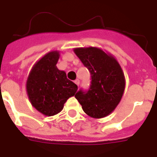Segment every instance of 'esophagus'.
Masks as SVG:
<instances>
[{"label":"esophagus","mask_w":157,"mask_h":157,"mask_svg":"<svg viewBox=\"0 0 157 157\" xmlns=\"http://www.w3.org/2000/svg\"><path fill=\"white\" fill-rule=\"evenodd\" d=\"M74 83L77 85V86H79V85H80V81H79L78 79H76V80H75L74 81Z\"/></svg>","instance_id":"esophagus-1"}]
</instances>
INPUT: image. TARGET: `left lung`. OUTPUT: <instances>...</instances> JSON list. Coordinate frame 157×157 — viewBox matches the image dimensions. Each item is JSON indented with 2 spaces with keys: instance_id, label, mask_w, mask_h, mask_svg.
<instances>
[{
  "instance_id": "8db88e82",
  "label": "left lung",
  "mask_w": 157,
  "mask_h": 157,
  "mask_svg": "<svg viewBox=\"0 0 157 157\" xmlns=\"http://www.w3.org/2000/svg\"><path fill=\"white\" fill-rule=\"evenodd\" d=\"M74 52L91 74L89 90L80 89L75 97L89 117H107L120 103L125 88L121 65L115 57L96 47L76 48Z\"/></svg>"
}]
</instances>
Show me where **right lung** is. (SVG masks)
I'll return each mask as SVG.
<instances>
[{
	"label": "right lung",
	"instance_id": "obj_1",
	"mask_svg": "<svg viewBox=\"0 0 157 157\" xmlns=\"http://www.w3.org/2000/svg\"><path fill=\"white\" fill-rule=\"evenodd\" d=\"M60 54L52 51L45 54L32 68L26 82L28 97L32 105L44 116L60 113L77 85L67 78L64 71L56 67Z\"/></svg>",
	"mask_w": 157,
	"mask_h": 157
}]
</instances>
